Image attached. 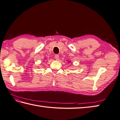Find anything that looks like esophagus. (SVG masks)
Instances as JSON below:
<instances>
[{
	"instance_id": "1",
	"label": "esophagus",
	"mask_w": 120,
	"mask_h": 120,
	"mask_svg": "<svg viewBox=\"0 0 120 120\" xmlns=\"http://www.w3.org/2000/svg\"><path fill=\"white\" fill-rule=\"evenodd\" d=\"M55 58L56 60H58V58H59V55H58V54H56L55 55Z\"/></svg>"
}]
</instances>
